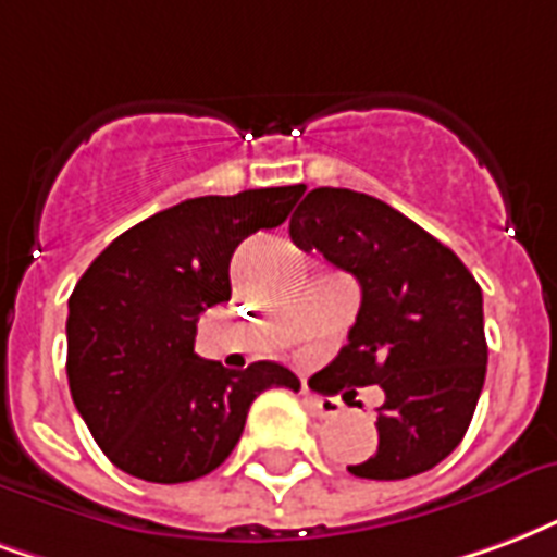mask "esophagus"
Segmentation results:
<instances>
[{"mask_svg":"<svg viewBox=\"0 0 557 557\" xmlns=\"http://www.w3.org/2000/svg\"><path fill=\"white\" fill-rule=\"evenodd\" d=\"M304 405L310 407V413H315L319 419H331V416L342 413V405L336 398H321V395L304 389Z\"/></svg>","mask_w":557,"mask_h":557,"instance_id":"esophagus-1","label":"esophagus"}]
</instances>
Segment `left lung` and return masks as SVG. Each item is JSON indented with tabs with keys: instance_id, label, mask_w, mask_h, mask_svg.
Here are the masks:
<instances>
[{
	"instance_id": "left-lung-1",
	"label": "left lung",
	"mask_w": 557,
	"mask_h": 557,
	"mask_svg": "<svg viewBox=\"0 0 557 557\" xmlns=\"http://www.w3.org/2000/svg\"><path fill=\"white\" fill-rule=\"evenodd\" d=\"M289 236L362 289L348 345L324 369L342 386L383 389L377 451L348 472L398 481L434 469L460 446L487 374L481 286L443 242L351 188H312Z\"/></svg>"
}]
</instances>
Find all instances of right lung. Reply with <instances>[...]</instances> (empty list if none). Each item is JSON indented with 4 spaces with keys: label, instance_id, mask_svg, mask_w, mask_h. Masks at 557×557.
<instances>
[{
    "label": "right lung",
    "instance_id": "obj_1",
    "mask_svg": "<svg viewBox=\"0 0 557 557\" xmlns=\"http://www.w3.org/2000/svg\"><path fill=\"white\" fill-rule=\"evenodd\" d=\"M304 185L195 197L126 230L70 295L67 381L102 455L126 475L183 484L224 463L247 410L271 386L298 389L280 362L200 360V312L230 300V259L289 218Z\"/></svg>",
    "mask_w": 557,
    "mask_h": 557
}]
</instances>
